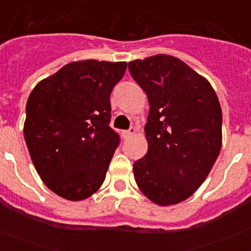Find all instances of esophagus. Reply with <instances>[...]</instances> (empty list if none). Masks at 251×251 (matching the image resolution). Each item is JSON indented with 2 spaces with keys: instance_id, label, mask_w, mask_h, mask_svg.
Returning <instances> with one entry per match:
<instances>
[{
  "instance_id": "esophagus-1",
  "label": "esophagus",
  "mask_w": 251,
  "mask_h": 251,
  "mask_svg": "<svg viewBox=\"0 0 251 251\" xmlns=\"http://www.w3.org/2000/svg\"><path fill=\"white\" fill-rule=\"evenodd\" d=\"M134 134H136V128H130V129H128V130H124L123 132V137L124 138H129V137H132V136H134Z\"/></svg>"
}]
</instances>
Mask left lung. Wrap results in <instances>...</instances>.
<instances>
[{
	"label": "left lung",
	"instance_id": "8db88e82",
	"mask_svg": "<svg viewBox=\"0 0 251 251\" xmlns=\"http://www.w3.org/2000/svg\"><path fill=\"white\" fill-rule=\"evenodd\" d=\"M128 69L150 103L148 151L133 165L134 178L148 200L176 205L202 185L220 153V103L206 77L171 55L133 60Z\"/></svg>",
	"mask_w": 251,
	"mask_h": 251
}]
</instances>
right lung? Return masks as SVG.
Instances as JSON below:
<instances>
[{"label": "right lung", "mask_w": 251, "mask_h": 251, "mask_svg": "<svg viewBox=\"0 0 251 251\" xmlns=\"http://www.w3.org/2000/svg\"><path fill=\"white\" fill-rule=\"evenodd\" d=\"M127 63L80 60L40 81L26 104L24 136L43 182L69 201L103 185L118 134L109 127L110 93Z\"/></svg>", "instance_id": "add662e5"}]
</instances>
